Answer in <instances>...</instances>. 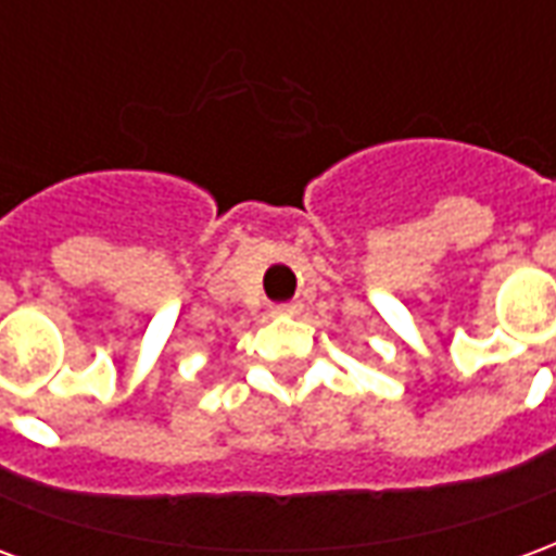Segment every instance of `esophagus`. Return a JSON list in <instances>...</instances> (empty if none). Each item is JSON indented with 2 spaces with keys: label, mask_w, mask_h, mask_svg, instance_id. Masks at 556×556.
I'll return each mask as SVG.
<instances>
[{
  "label": "esophagus",
  "mask_w": 556,
  "mask_h": 556,
  "mask_svg": "<svg viewBox=\"0 0 556 556\" xmlns=\"http://www.w3.org/2000/svg\"><path fill=\"white\" fill-rule=\"evenodd\" d=\"M298 309H301V303H277L274 315H298Z\"/></svg>",
  "instance_id": "34e87169"
}]
</instances>
